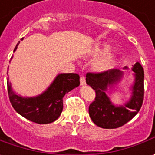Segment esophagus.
I'll return each instance as SVG.
<instances>
[{"mask_svg":"<svg viewBox=\"0 0 155 155\" xmlns=\"http://www.w3.org/2000/svg\"><path fill=\"white\" fill-rule=\"evenodd\" d=\"M80 84H81V85L86 84V78L84 76H81V78H80Z\"/></svg>","mask_w":155,"mask_h":155,"instance_id":"obj_1","label":"esophagus"}]
</instances>
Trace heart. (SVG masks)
I'll use <instances>...</instances> for the list:
<instances>
[{
  "instance_id": "heart-1",
  "label": "heart",
  "mask_w": 155,
  "mask_h": 155,
  "mask_svg": "<svg viewBox=\"0 0 155 155\" xmlns=\"http://www.w3.org/2000/svg\"><path fill=\"white\" fill-rule=\"evenodd\" d=\"M108 50L109 46H107V45H104L102 47H97V48H94L91 51V55L93 56H97V55H100L102 53L108 51ZM115 62H116V59L112 55H107L104 58L98 60L97 61H95L93 65V67H94V69L95 71H104L110 69L114 66Z\"/></svg>"
}]
</instances>
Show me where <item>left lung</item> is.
Masks as SVG:
<instances>
[{
    "label": "left lung",
    "instance_id": "8db88e82",
    "mask_svg": "<svg viewBox=\"0 0 155 155\" xmlns=\"http://www.w3.org/2000/svg\"><path fill=\"white\" fill-rule=\"evenodd\" d=\"M135 72V84L133 85V95L125 106L116 107L110 103L105 89L109 84L119 81L122 72L116 69L100 72H88L86 83L95 91V99L88 107L89 116L98 127L105 129L120 127L132 120L140 110L144 98V72L139 62L133 67Z\"/></svg>",
    "mask_w": 155,
    "mask_h": 155
}]
</instances>
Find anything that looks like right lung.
<instances>
[{"instance_id": "add662e5", "label": "right lung", "mask_w": 155, "mask_h": 155, "mask_svg": "<svg viewBox=\"0 0 155 155\" xmlns=\"http://www.w3.org/2000/svg\"><path fill=\"white\" fill-rule=\"evenodd\" d=\"M6 83L9 100L15 110L33 122L47 124L58 119L63 110L64 95L79 86L80 81L78 73L60 74L46 91L35 98H22L16 95L12 91L8 80Z\"/></svg>"}]
</instances>
